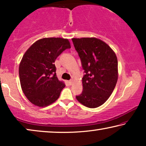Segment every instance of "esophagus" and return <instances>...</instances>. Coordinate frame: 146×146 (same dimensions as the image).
Returning a JSON list of instances; mask_svg holds the SVG:
<instances>
[{"instance_id":"1","label":"esophagus","mask_w":146,"mask_h":146,"mask_svg":"<svg viewBox=\"0 0 146 146\" xmlns=\"http://www.w3.org/2000/svg\"><path fill=\"white\" fill-rule=\"evenodd\" d=\"M68 83H69L70 85L72 84V83H73V80H70L68 81Z\"/></svg>"}]
</instances>
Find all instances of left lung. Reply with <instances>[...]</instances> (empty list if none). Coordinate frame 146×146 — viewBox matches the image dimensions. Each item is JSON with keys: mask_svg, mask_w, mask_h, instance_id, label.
<instances>
[{"mask_svg": "<svg viewBox=\"0 0 146 146\" xmlns=\"http://www.w3.org/2000/svg\"><path fill=\"white\" fill-rule=\"evenodd\" d=\"M72 40L80 58L85 74L82 78V93L76 98L82 104L95 108L110 96L118 78L117 59L114 51L97 38Z\"/></svg>", "mask_w": 146, "mask_h": 146, "instance_id": "1", "label": "left lung"}]
</instances>
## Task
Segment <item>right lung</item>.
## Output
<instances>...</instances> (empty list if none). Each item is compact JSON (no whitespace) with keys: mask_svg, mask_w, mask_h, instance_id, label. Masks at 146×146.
I'll return each mask as SVG.
<instances>
[{"mask_svg":"<svg viewBox=\"0 0 146 146\" xmlns=\"http://www.w3.org/2000/svg\"><path fill=\"white\" fill-rule=\"evenodd\" d=\"M70 43L63 38H44L36 41L23 55L19 64L22 90L31 102L46 107L58 99L65 84L56 74L54 62Z\"/></svg>","mask_w":146,"mask_h":146,"instance_id":"right-lung-1","label":"right lung"}]
</instances>
